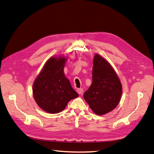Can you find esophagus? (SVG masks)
Returning a JSON list of instances; mask_svg holds the SVG:
<instances>
[{
  "label": "esophagus",
  "mask_w": 154,
  "mask_h": 154,
  "mask_svg": "<svg viewBox=\"0 0 154 154\" xmlns=\"http://www.w3.org/2000/svg\"><path fill=\"white\" fill-rule=\"evenodd\" d=\"M77 91L78 93H79V95H81V94H82V93H83V89L82 88L77 89Z\"/></svg>",
  "instance_id": "1"
}]
</instances>
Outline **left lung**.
<instances>
[{
  "label": "left lung",
  "instance_id": "obj_1",
  "mask_svg": "<svg viewBox=\"0 0 154 154\" xmlns=\"http://www.w3.org/2000/svg\"><path fill=\"white\" fill-rule=\"evenodd\" d=\"M93 82L83 97L92 111L99 116L113 110L119 104L122 85L116 72L106 60L96 53L93 62Z\"/></svg>",
  "mask_w": 154,
  "mask_h": 154
}]
</instances>
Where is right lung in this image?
Segmentation results:
<instances>
[{"instance_id":"right-lung-1","label":"right lung","mask_w":154,"mask_h":154,"mask_svg":"<svg viewBox=\"0 0 154 154\" xmlns=\"http://www.w3.org/2000/svg\"><path fill=\"white\" fill-rule=\"evenodd\" d=\"M67 57H52L45 63L32 85V94L38 107L49 113L62 111L68 102L79 95L65 76Z\"/></svg>"}]
</instances>
